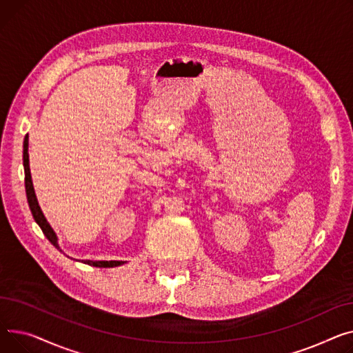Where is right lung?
I'll list each match as a JSON object with an SVG mask.
<instances>
[{
	"label": "right lung",
	"instance_id": "obj_1",
	"mask_svg": "<svg viewBox=\"0 0 353 353\" xmlns=\"http://www.w3.org/2000/svg\"><path fill=\"white\" fill-rule=\"evenodd\" d=\"M23 159H24V172H26V192H27V199H28V205L31 214L35 219V222L39 225L41 230H43L44 235L47 236V239L57 248V250L61 251V248L58 245V238L54 232V230L51 228V225L48 223V221L46 219L43 211H41L37 196H35V191L32 186V179H31V172H30V159H28V135H26L24 139V152H23ZM62 252V251H61ZM84 263H88L91 266H97V268H114V266H119L123 262L122 261H82Z\"/></svg>",
	"mask_w": 353,
	"mask_h": 353
}]
</instances>
